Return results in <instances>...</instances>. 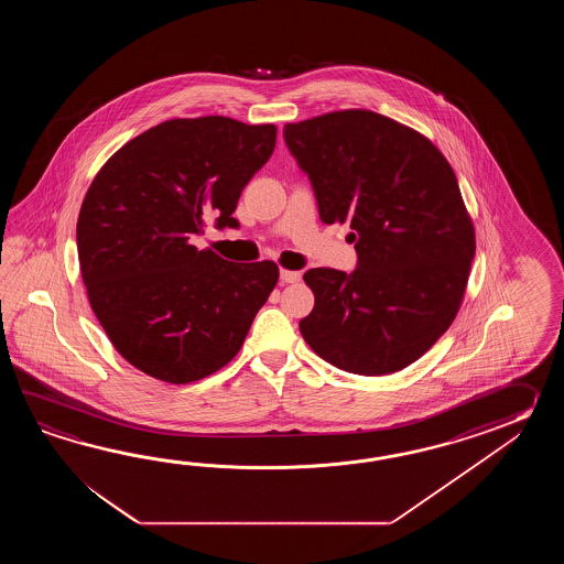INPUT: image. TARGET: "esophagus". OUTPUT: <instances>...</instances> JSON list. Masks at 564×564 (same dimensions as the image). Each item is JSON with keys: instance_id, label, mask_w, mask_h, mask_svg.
Here are the masks:
<instances>
[{"instance_id": "1", "label": "esophagus", "mask_w": 564, "mask_h": 564, "mask_svg": "<svg viewBox=\"0 0 564 564\" xmlns=\"http://www.w3.org/2000/svg\"><path fill=\"white\" fill-rule=\"evenodd\" d=\"M300 280V272L294 270H280V282L282 284H296Z\"/></svg>"}]
</instances>
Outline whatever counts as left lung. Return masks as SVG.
Returning a JSON list of instances; mask_svg holds the SVG:
<instances>
[{
  "label": "left lung",
  "mask_w": 564,
  "mask_h": 564,
  "mask_svg": "<svg viewBox=\"0 0 564 564\" xmlns=\"http://www.w3.org/2000/svg\"><path fill=\"white\" fill-rule=\"evenodd\" d=\"M284 141L321 219L350 224L359 256L350 274H304L314 308L300 333L343 371L405 369L454 323L468 286L476 231L454 169L421 132L362 108L288 122Z\"/></svg>",
  "instance_id": "8db88e82"
}]
</instances>
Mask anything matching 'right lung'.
<instances>
[{"mask_svg": "<svg viewBox=\"0 0 564 564\" xmlns=\"http://www.w3.org/2000/svg\"><path fill=\"white\" fill-rule=\"evenodd\" d=\"M274 144V124L165 120L96 173L76 224L80 272L98 323L139 371L193 383L238 355L278 265L231 264L192 238L214 217L238 228L241 189Z\"/></svg>", "mask_w": 564, "mask_h": 564, "instance_id": "right-lung-1", "label": "right lung"}]
</instances>
